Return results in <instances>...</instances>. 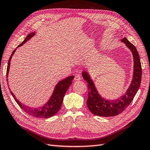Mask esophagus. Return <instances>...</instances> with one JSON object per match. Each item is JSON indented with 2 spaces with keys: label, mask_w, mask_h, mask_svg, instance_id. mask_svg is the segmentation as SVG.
<instances>
[{
  "label": "esophagus",
  "mask_w": 150,
  "mask_h": 150,
  "mask_svg": "<svg viewBox=\"0 0 150 150\" xmlns=\"http://www.w3.org/2000/svg\"><path fill=\"white\" fill-rule=\"evenodd\" d=\"M81 79V77L79 74H76L74 77V81H79Z\"/></svg>",
  "instance_id": "34e87169"
}]
</instances>
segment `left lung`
I'll return each mask as SVG.
<instances>
[{"mask_svg": "<svg viewBox=\"0 0 150 150\" xmlns=\"http://www.w3.org/2000/svg\"><path fill=\"white\" fill-rule=\"evenodd\" d=\"M121 41L125 43L127 47L130 49L134 60L133 79L128 89L122 96L113 100L105 99L98 93L88 71L84 70L82 72L83 79L88 83V98L86 101L87 106L89 110L94 115L110 117L120 114L133 101L140 86L142 69L137 49L126 38H124Z\"/></svg>", "mask_w": 150, "mask_h": 150, "instance_id": "left-lung-1", "label": "left lung"}]
</instances>
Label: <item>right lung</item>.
Masks as SVG:
<instances>
[{
  "label": "right lung",
  "instance_id": "right-lung-1",
  "mask_svg": "<svg viewBox=\"0 0 150 150\" xmlns=\"http://www.w3.org/2000/svg\"><path fill=\"white\" fill-rule=\"evenodd\" d=\"M35 34V33H31L29 35H27V37L25 38L24 40L22 42L20 45H19L17 47L18 48L21 47L22 45L24 44L28 40H30L33 36ZM16 49L13 51L11 54V56L9 58V60L8 61V65L7 68V81H8V72L10 69V65H11V61L12 57L13 54L16 52ZM74 76H71L67 77L66 79H62L56 85L55 88L53 91V93L51 95V98H49L48 101L43 104L42 106H39L38 108H34V107H29L28 106H26L21 101H19L18 99L16 98L15 95L11 91L10 89L11 93L12 96H13V99H15L16 103L19 104V106L25 112L28 114L32 116H34L35 117H39V118H48V117H51L52 116L55 115L56 113L59 111V110L61 109L62 103L63 101V99L64 96L68 90V88L71 85L72 80L74 79Z\"/></svg>",
  "mask_w": 150,
  "mask_h": 150
}]
</instances>
